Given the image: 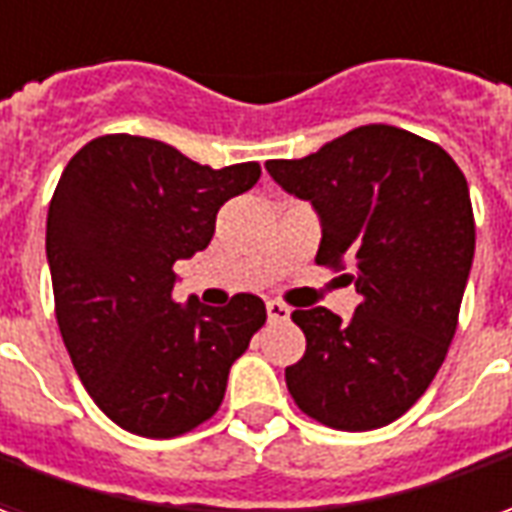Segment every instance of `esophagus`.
<instances>
[{"label":"esophagus","mask_w":512,"mask_h":512,"mask_svg":"<svg viewBox=\"0 0 512 512\" xmlns=\"http://www.w3.org/2000/svg\"><path fill=\"white\" fill-rule=\"evenodd\" d=\"M266 313H268V321H285V318L291 316V307L282 305V302H277V299H271V302H266Z\"/></svg>","instance_id":"obj_1"}]
</instances>
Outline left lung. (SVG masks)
I'll return each mask as SVG.
<instances>
[{
	"label": "left lung",
	"instance_id": "8db88e82",
	"mask_svg": "<svg viewBox=\"0 0 512 512\" xmlns=\"http://www.w3.org/2000/svg\"><path fill=\"white\" fill-rule=\"evenodd\" d=\"M266 169L316 207L318 266L346 268L360 293L349 321L327 307L291 313L307 338L285 368L293 402L332 430L385 427L424 396L455 338L474 260L466 177L441 146L388 124Z\"/></svg>",
	"mask_w": 512,
	"mask_h": 512
}]
</instances>
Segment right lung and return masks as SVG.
Returning <instances> with one entry per match:
<instances>
[{"label": "right lung", "mask_w": 512, "mask_h": 512, "mask_svg": "<svg viewBox=\"0 0 512 512\" xmlns=\"http://www.w3.org/2000/svg\"><path fill=\"white\" fill-rule=\"evenodd\" d=\"M257 180V163L210 169L127 132L94 138L60 174L46 216L57 327L121 430L177 438L221 407L266 305L255 293L177 305L174 263L207 249L219 207Z\"/></svg>", "instance_id": "add662e5"}]
</instances>
